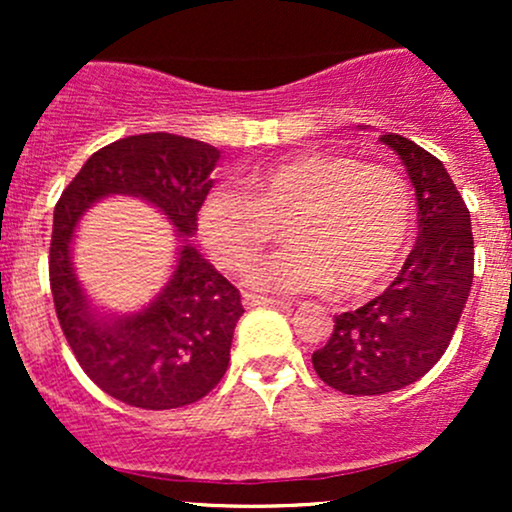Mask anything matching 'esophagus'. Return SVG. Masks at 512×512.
Masks as SVG:
<instances>
[{"instance_id":"obj_1","label":"esophagus","mask_w":512,"mask_h":512,"mask_svg":"<svg viewBox=\"0 0 512 512\" xmlns=\"http://www.w3.org/2000/svg\"><path fill=\"white\" fill-rule=\"evenodd\" d=\"M243 303L248 308H264V305H274V308H284L286 303L274 301V298H264V296H255V293H243Z\"/></svg>"}]
</instances>
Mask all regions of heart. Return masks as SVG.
Segmentation results:
<instances>
[{"label": "heart", "mask_w": 512, "mask_h": 512, "mask_svg": "<svg viewBox=\"0 0 512 512\" xmlns=\"http://www.w3.org/2000/svg\"><path fill=\"white\" fill-rule=\"evenodd\" d=\"M287 219L290 248L249 257ZM414 199L395 170L356 158L303 151L243 175V192L214 187L197 214L204 248L223 269H245V284L279 296L330 289L361 298L404 260Z\"/></svg>", "instance_id": "obj_1"}]
</instances>
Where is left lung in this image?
Segmentation results:
<instances>
[{"instance_id": "8db88e82", "label": "left lung", "mask_w": 512, "mask_h": 512, "mask_svg": "<svg viewBox=\"0 0 512 512\" xmlns=\"http://www.w3.org/2000/svg\"><path fill=\"white\" fill-rule=\"evenodd\" d=\"M380 142L414 185L419 240L397 279L373 301L334 317L330 342L313 354L315 373L356 397L424 378L448 349L474 279L472 221L448 170L399 134H380Z\"/></svg>"}]
</instances>
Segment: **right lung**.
I'll list each match as a JSON object with an SVG mask.
<instances>
[{
	"mask_svg": "<svg viewBox=\"0 0 512 512\" xmlns=\"http://www.w3.org/2000/svg\"><path fill=\"white\" fill-rule=\"evenodd\" d=\"M221 151L197 139L149 132L103 146L81 166L55 207L50 289L57 320L84 373L103 392L139 409H178L219 385L231 358L240 293L192 248L197 211ZM108 196H134L176 228V264L155 301L110 314L87 296L73 269L85 211Z\"/></svg>",
	"mask_w": 512,
	"mask_h": 512,
	"instance_id": "1",
	"label": "right lung"
}]
</instances>
